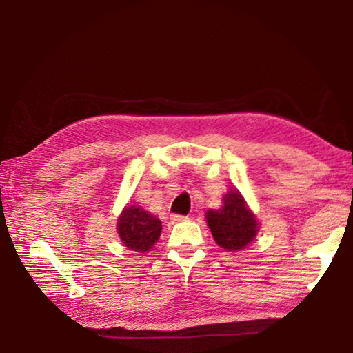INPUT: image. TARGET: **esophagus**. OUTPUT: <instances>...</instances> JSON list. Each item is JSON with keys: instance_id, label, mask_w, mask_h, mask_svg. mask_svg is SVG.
Masks as SVG:
<instances>
[{"instance_id": "esophagus-1", "label": "esophagus", "mask_w": 353, "mask_h": 353, "mask_svg": "<svg viewBox=\"0 0 353 353\" xmlns=\"http://www.w3.org/2000/svg\"><path fill=\"white\" fill-rule=\"evenodd\" d=\"M170 220L174 221V223H178V221H184V220H187V217H185V216H179V214H172V216H170Z\"/></svg>"}]
</instances>
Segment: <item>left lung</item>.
Returning a JSON list of instances; mask_svg holds the SVG:
<instances>
[{"instance_id": "1", "label": "left lung", "mask_w": 353, "mask_h": 353, "mask_svg": "<svg viewBox=\"0 0 353 353\" xmlns=\"http://www.w3.org/2000/svg\"><path fill=\"white\" fill-rule=\"evenodd\" d=\"M206 223L216 243L228 252L243 250L252 244L261 225L236 188H229L220 210L206 211Z\"/></svg>"}]
</instances>
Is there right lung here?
Returning a JSON list of instances; mask_svg holds the SVG:
<instances>
[{"mask_svg": "<svg viewBox=\"0 0 353 353\" xmlns=\"http://www.w3.org/2000/svg\"><path fill=\"white\" fill-rule=\"evenodd\" d=\"M118 235L132 252L147 253L159 241L161 221L137 205H127L117 223Z\"/></svg>", "mask_w": 353, "mask_h": 353, "instance_id": "obj_1", "label": "right lung"}]
</instances>
